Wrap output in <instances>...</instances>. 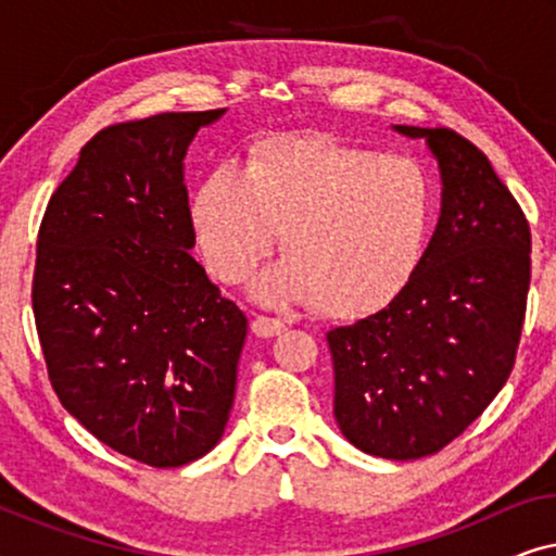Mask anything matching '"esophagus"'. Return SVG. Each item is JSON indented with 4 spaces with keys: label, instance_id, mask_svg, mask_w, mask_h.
<instances>
[{
    "label": "esophagus",
    "instance_id": "obj_1",
    "mask_svg": "<svg viewBox=\"0 0 556 556\" xmlns=\"http://www.w3.org/2000/svg\"><path fill=\"white\" fill-rule=\"evenodd\" d=\"M286 331V324L278 321V318H268V316H257L253 321V333L261 339H270L278 337V333Z\"/></svg>",
    "mask_w": 556,
    "mask_h": 556
}]
</instances>
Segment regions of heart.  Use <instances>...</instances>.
I'll list each match as a JSON object with an SVG mask.
<instances>
[{
  "label": "heart",
  "mask_w": 556,
  "mask_h": 556,
  "mask_svg": "<svg viewBox=\"0 0 556 556\" xmlns=\"http://www.w3.org/2000/svg\"><path fill=\"white\" fill-rule=\"evenodd\" d=\"M432 215L435 187L420 162L306 136L257 143L245 169L217 164L189 204L197 250L217 280L245 283L283 230L288 255L263 273L255 299H318L333 316L375 314L405 291Z\"/></svg>",
  "instance_id": "heart-1"
}]
</instances>
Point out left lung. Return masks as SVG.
<instances>
[{
	"label": "left lung",
	"instance_id": "8db88e82",
	"mask_svg": "<svg viewBox=\"0 0 556 556\" xmlns=\"http://www.w3.org/2000/svg\"><path fill=\"white\" fill-rule=\"evenodd\" d=\"M392 128L435 156L438 227L405 291L326 341L344 438L379 458L417 460L458 438L511 375L531 235L481 149L451 128Z\"/></svg>",
	"mask_w": 556,
	"mask_h": 556
}]
</instances>
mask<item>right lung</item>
Instances as JSON below:
<instances>
[{
    "label": "right lung",
    "mask_w": 556,
    "mask_h": 556,
    "mask_svg": "<svg viewBox=\"0 0 556 556\" xmlns=\"http://www.w3.org/2000/svg\"><path fill=\"white\" fill-rule=\"evenodd\" d=\"M219 111L98 131L50 197L33 311L52 390L121 455L179 468L230 417L248 318L189 255L185 156Z\"/></svg>",
    "instance_id": "obj_1"
}]
</instances>
